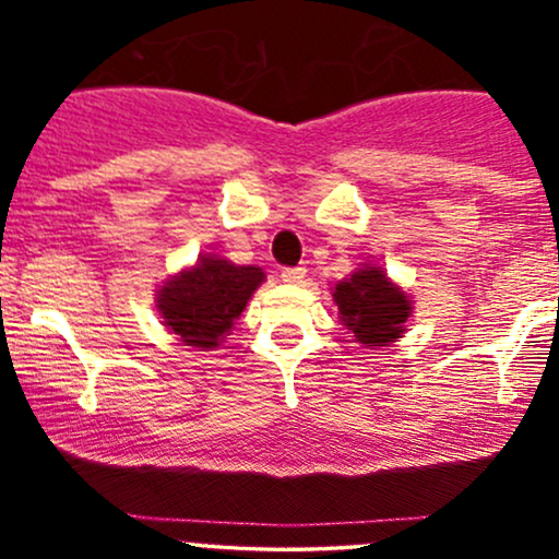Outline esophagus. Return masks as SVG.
I'll use <instances>...</instances> for the list:
<instances>
[{"label": "esophagus", "instance_id": "obj_1", "mask_svg": "<svg viewBox=\"0 0 559 559\" xmlns=\"http://www.w3.org/2000/svg\"><path fill=\"white\" fill-rule=\"evenodd\" d=\"M305 275V267H284V271H281V281H284V284H301Z\"/></svg>", "mask_w": 559, "mask_h": 559}]
</instances>
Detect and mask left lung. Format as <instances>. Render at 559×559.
Returning <instances> with one entry per match:
<instances>
[{"mask_svg": "<svg viewBox=\"0 0 559 559\" xmlns=\"http://www.w3.org/2000/svg\"><path fill=\"white\" fill-rule=\"evenodd\" d=\"M333 301L346 329L365 346H386L400 338L413 312L407 294L391 284L381 267H360L344 278L336 284Z\"/></svg>", "mask_w": 559, "mask_h": 559, "instance_id": "8db88e82", "label": "left lung"}]
</instances>
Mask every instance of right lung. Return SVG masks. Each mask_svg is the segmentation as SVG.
Listing matches in <instances>:
<instances>
[{"instance_id":"add662e5","label":"right lung","mask_w":559,"mask_h":559,"mask_svg":"<svg viewBox=\"0 0 559 559\" xmlns=\"http://www.w3.org/2000/svg\"><path fill=\"white\" fill-rule=\"evenodd\" d=\"M265 281V273L252 265H234L221 258H202L159 288L157 307L165 325L189 346H217L223 333L234 329L249 297Z\"/></svg>"}]
</instances>
